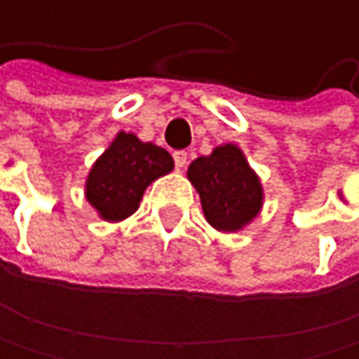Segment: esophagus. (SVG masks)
<instances>
[{
	"label": "esophagus",
	"mask_w": 359,
	"mask_h": 359,
	"mask_svg": "<svg viewBox=\"0 0 359 359\" xmlns=\"http://www.w3.org/2000/svg\"><path fill=\"white\" fill-rule=\"evenodd\" d=\"M187 159H189V155L185 153V150H176V153H174V163H176L178 170H183L187 165Z\"/></svg>",
	"instance_id": "1"
}]
</instances>
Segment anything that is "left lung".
<instances>
[{"instance_id": "left-lung-1", "label": "left lung", "mask_w": 359, "mask_h": 359, "mask_svg": "<svg viewBox=\"0 0 359 359\" xmlns=\"http://www.w3.org/2000/svg\"><path fill=\"white\" fill-rule=\"evenodd\" d=\"M187 178L200 194L206 222L219 232L243 230L263 209V185L237 144L215 146L211 155L194 159Z\"/></svg>"}]
</instances>
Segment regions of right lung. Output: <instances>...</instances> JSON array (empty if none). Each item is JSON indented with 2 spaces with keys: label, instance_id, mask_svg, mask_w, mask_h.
Instances as JSON below:
<instances>
[{
  "label": "right lung",
  "instance_id": "add662e5",
  "mask_svg": "<svg viewBox=\"0 0 359 359\" xmlns=\"http://www.w3.org/2000/svg\"><path fill=\"white\" fill-rule=\"evenodd\" d=\"M174 159L161 146L118 131L86 178V200L105 222H122L140 209L150 183L170 174Z\"/></svg>",
  "mask_w": 359,
  "mask_h": 359
}]
</instances>
